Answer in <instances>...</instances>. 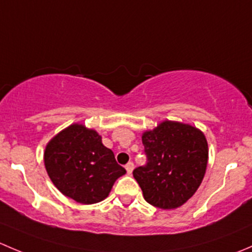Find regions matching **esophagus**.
I'll list each match as a JSON object with an SVG mask.
<instances>
[{
  "label": "esophagus",
  "mask_w": 252,
  "mask_h": 252,
  "mask_svg": "<svg viewBox=\"0 0 252 252\" xmlns=\"http://www.w3.org/2000/svg\"><path fill=\"white\" fill-rule=\"evenodd\" d=\"M126 172H128V173L130 174L131 172H133V169H134V163H133V162H128V163L126 164Z\"/></svg>",
  "instance_id": "esophagus-1"
}]
</instances>
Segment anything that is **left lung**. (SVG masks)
I'll list each match as a JSON object with an SVG mask.
<instances>
[{
  "label": "left lung",
  "mask_w": 252,
  "mask_h": 252,
  "mask_svg": "<svg viewBox=\"0 0 252 252\" xmlns=\"http://www.w3.org/2000/svg\"><path fill=\"white\" fill-rule=\"evenodd\" d=\"M145 166L133 171L144 199L155 207L172 210L188 201L201 184L208 146L199 129L179 122H162L142 134Z\"/></svg>",
  "instance_id": "8db88e82"
}]
</instances>
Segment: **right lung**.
<instances>
[{
  "label": "right lung",
  "mask_w": 252,
  "mask_h": 252,
  "mask_svg": "<svg viewBox=\"0 0 252 252\" xmlns=\"http://www.w3.org/2000/svg\"><path fill=\"white\" fill-rule=\"evenodd\" d=\"M45 167L55 187L65 196L90 205L108 196L126 169L93 129L72 124L47 144Z\"/></svg>",
  "instance_id": "add662e5"
}]
</instances>
